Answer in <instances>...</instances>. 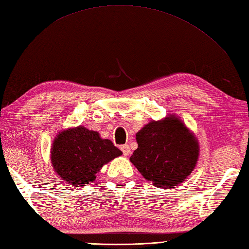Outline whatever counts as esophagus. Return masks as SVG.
<instances>
[{"label":"esophagus","mask_w":249,"mask_h":249,"mask_svg":"<svg viewBox=\"0 0 249 249\" xmlns=\"http://www.w3.org/2000/svg\"><path fill=\"white\" fill-rule=\"evenodd\" d=\"M121 150H122V152H123L124 156H128L130 154V149H129V146L127 144L122 145L121 146Z\"/></svg>","instance_id":"obj_1"}]
</instances>
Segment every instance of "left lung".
I'll return each instance as SVG.
<instances>
[{"label":"left lung","instance_id":"obj_1","mask_svg":"<svg viewBox=\"0 0 249 249\" xmlns=\"http://www.w3.org/2000/svg\"><path fill=\"white\" fill-rule=\"evenodd\" d=\"M136 140L138 149L129 160L156 187L178 186L197 165L198 139L177 115L151 121L136 134Z\"/></svg>","mask_w":249,"mask_h":249}]
</instances>
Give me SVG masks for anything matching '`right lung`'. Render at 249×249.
Instances as JSON below:
<instances>
[{"instance_id":"1","label":"right lung","mask_w":249,"mask_h":249,"mask_svg":"<svg viewBox=\"0 0 249 249\" xmlns=\"http://www.w3.org/2000/svg\"><path fill=\"white\" fill-rule=\"evenodd\" d=\"M122 154L112 141L103 139L97 131L77 126L56 135L50 158L57 176L78 187L94 182L103 166Z\"/></svg>"}]
</instances>
